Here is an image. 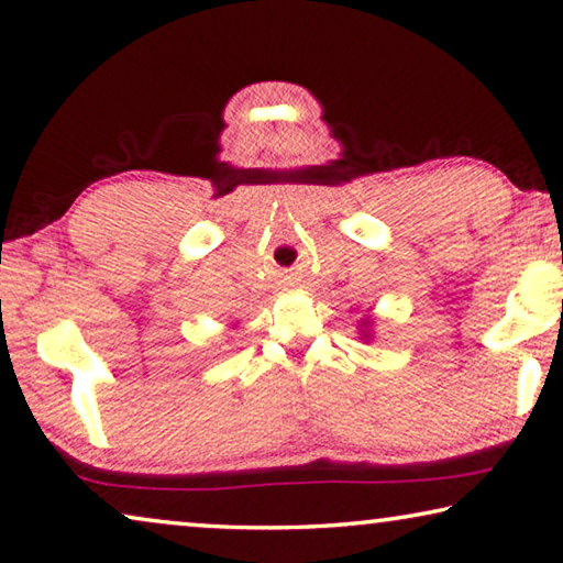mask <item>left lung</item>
<instances>
[{"label":"left lung","mask_w":563,"mask_h":563,"mask_svg":"<svg viewBox=\"0 0 563 563\" xmlns=\"http://www.w3.org/2000/svg\"><path fill=\"white\" fill-rule=\"evenodd\" d=\"M361 330V341H371L373 338V318H363L358 323Z\"/></svg>","instance_id":"obj_1"}]
</instances>
